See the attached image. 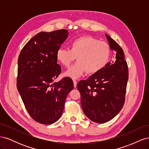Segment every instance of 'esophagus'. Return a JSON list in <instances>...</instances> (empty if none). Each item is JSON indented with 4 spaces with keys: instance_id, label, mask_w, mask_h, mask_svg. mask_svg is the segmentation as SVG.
I'll list each match as a JSON object with an SVG mask.
<instances>
[{
    "instance_id": "1",
    "label": "esophagus",
    "mask_w": 149,
    "mask_h": 149,
    "mask_svg": "<svg viewBox=\"0 0 149 149\" xmlns=\"http://www.w3.org/2000/svg\"><path fill=\"white\" fill-rule=\"evenodd\" d=\"M73 85L74 88H76V86H77V81L76 80H73Z\"/></svg>"
}]
</instances>
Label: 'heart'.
<instances>
[{
  "instance_id": "heart-1",
  "label": "heart",
  "mask_w": 149,
  "mask_h": 149,
  "mask_svg": "<svg viewBox=\"0 0 149 149\" xmlns=\"http://www.w3.org/2000/svg\"><path fill=\"white\" fill-rule=\"evenodd\" d=\"M109 56L108 44L91 36L76 38L71 42L70 49L60 48L56 52L57 61L65 67H68L76 57L78 61L65 73L73 79L79 78L86 71L89 74L98 73L106 66Z\"/></svg>"
}]
</instances>
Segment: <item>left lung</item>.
<instances>
[{
	"instance_id": "obj_1",
	"label": "left lung",
	"mask_w": 149,
	"mask_h": 149,
	"mask_svg": "<svg viewBox=\"0 0 149 149\" xmlns=\"http://www.w3.org/2000/svg\"><path fill=\"white\" fill-rule=\"evenodd\" d=\"M106 37L111 50L116 52L115 61L77 84L84 113L96 123L111 120L122 109L129 78L123 49L109 35Z\"/></svg>"
}]
</instances>
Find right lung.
Wrapping results in <instances>:
<instances>
[{
    "mask_svg": "<svg viewBox=\"0 0 149 149\" xmlns=\"http://www.w3.org/2000/svg\"><path fill=\"white\" fill-rule=\"evenodd\" d=\"M65 29L37 33L22 48L18 59L17 87L26 111L42 124L55 123L63 113L73 82L64 78L53 82L61 73L56 52L68 36Z\"/></svg>",
    "mask_w": 149,
    "mask_h": 149,
    "instance_id": "right-lung-1",
    "label": "right lung"
}]
</instances>
